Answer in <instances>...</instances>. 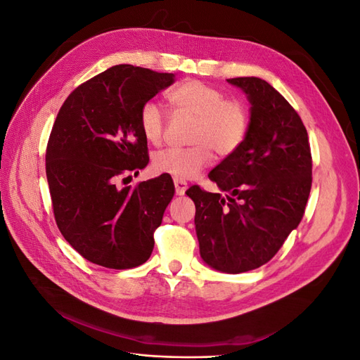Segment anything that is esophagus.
<instances>
[{
	"label": "esophagus",
	"instance_id": "34e87169",
	"mask_svg": "<svg viewBox=\"0 0 360 360\" xmlns=\"http://www.w3.org/2000/svg\"><path fill=\"white\" fill-rule=\"evenodd\" d=\"M174 186H176V193L177 195H184L188 189V183L180 179H174Z\"/></svg>",
	"mask_w": 360,
	"mask_h": 360
}]
</instances>
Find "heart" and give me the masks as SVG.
<instances>
[{
  "instance_id": "obj_1",
  "label": "heart",
  "mask_w": 360,
  "mask_h": 360,
  "mask_svg": "<svg viewBox=\"0 0 360 360\" xmlns=\"http://www.w3.org/2000/svg\"><path fill=\"white\" fill-rule=\"evenodd\" d=\"M171 110L193 117L188 148H169L153 156V169L174 179L197 177L213 160V150L225 158L243 144L249 130V112L242 101L226 99L213 85L184 81L167 93ZM139 129L150 144L159 146L165 136V118L160 106L147 101L139 110Z\"/></svg>"
}]
</instances>
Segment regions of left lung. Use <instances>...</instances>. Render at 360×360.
I'll return each mask as SVG.
<instances>
[{"mask_svg": "<svg viewBox=\"0 0 360 360\" xmlns=\"http://www.w3.org/2000/svg\"><path fill=\"white\" fill-rule=\"evenodd\" d=\"M250 102L243 144L210 171L228 195L198 184L186 191L195 202L201 258L225 274L258 269L276 255L299 226L312 184L307 127L296 110L269 82L233 78Z\"/></svg>", "mask_w": 360, "mask_h": 360, "instance_id": "left-lung-1", "label": "left lung"}]
</instances>
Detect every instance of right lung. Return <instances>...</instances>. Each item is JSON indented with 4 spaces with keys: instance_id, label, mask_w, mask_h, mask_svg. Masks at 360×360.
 <instances>
[{
    "instance_id": "1",
    "label": "right lung",
    "mask_w": 360,
    "mask_h": 360,
    "mask_svg": "<svg viewBox=\"0 0 360 360\" xmlns=\"http://www.w3.org/2000/svg\"><path fill=\"white\" fill-rule=\"evenodd\" d=\"M172 82L174 73L118 64L76 86L60 108L46 147L52 210L63 237L94 264L132 269L153 252L172 179L117 181L147 167L139 110Z\"/></svg>"
}]
</instances>
